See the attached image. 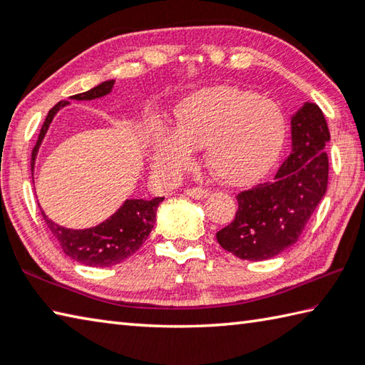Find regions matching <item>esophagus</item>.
<instances>
[{
	"mask_svg": "<svg viewBox=\"0 0 365 365\" xmlns=\"http://www.w3.org/2000/svg\"><path fill=\"white\" fill-rule=\"evenodd\" d=\"M185 193H187L190 197H193V200H205V197L209 195V191L205 188L193 187V188L185 190Z\"/></svg>",
	"mask_w": 365,
	"mask_h": 365,
	"instance_id": "obj_1",
	"label": "esophagus"
}]
</instances>
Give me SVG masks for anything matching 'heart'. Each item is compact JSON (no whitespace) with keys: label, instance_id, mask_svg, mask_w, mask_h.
<instances>
[{"label":"heart","instance_id":"obj_1","mask_svg":"<svg viewBox=\"0 0 365 365\" xmlns=\"http://www.w3.org/2000/svg\"><path fill=\"white\" fill-rule=\"evenodd\" d=\"M285 141V117L267 98L235 86L195 91L175 109L174 132L153 137V160L175 174L188 168L193 148H205L211 174L225 185L261 178L279 158Z\"/></svg>","mask_w":365,"mask_h":365}]
</instances>
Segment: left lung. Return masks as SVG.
<instances>
[{
    "mask_svg": "<svg viewBox=\"0 0 365 365\" xmlns=\"http://www.w3.org/2000/svg\"><path fill=\"white\" fill-rule=\"evenodd\" d=\"M330 132L322 109L304 103L292 117V153L275 180L237 195L238 211L217 242L240 259L264 261L298 242L327 191Z\"/></svg>",
    "mask_w": 365,
    "mask_h": 365,
    "instance_id": "1",
    "label": "left lung"
}]
</instances>
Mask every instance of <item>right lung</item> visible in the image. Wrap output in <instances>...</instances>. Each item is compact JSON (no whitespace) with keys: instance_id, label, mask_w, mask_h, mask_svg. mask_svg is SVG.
Masks as SVG:
<instances>
[{"instance_id":"obj_1","label":"right lung","mask_w":365,"mask_h":365,"mask_svg":"<svg viewBox=\"0 0 365 365\" xmlns=\"http://www.w3.org/2000/svg\"><path fill=\"white\" fill-rule=\"evenodd\" d=\"M114 86V80L103 82L95 88L85 93L71 96V100L90 101L110 93ZM69 104V101H59L56 106L49 109L41 130L36 140V145L32 150V177L34 165L38 148L49 128V123L54 119L58 110ZM164 197H153V200H127L108 220L101 222L100 225L85 228V230H72V228L61 227L54 224L48 215L41 211L43 220L46 222L53 237L58 240L61 248L67 256L80 264L91 265V267H110L140 250L145 243L148 235L151 233L154 222H156V211Z\"/></svg>"}]
</instances>
